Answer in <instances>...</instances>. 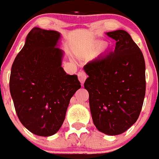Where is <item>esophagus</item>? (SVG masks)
Here are the masks:
<instances>
[{
	"instance_id": "1",
	"label": "esophagus",
	"mask_w": 159,
	"mask_h": 159,
	"mask_svg": "<svg viewBox=\"0 0 159 159\" xmlns=\"http://www.w3.org/2000/svg\"><path fill=\"white\" fill-rule=\"evenodd\" d=\"M77 76H78V80H79L80 82L82 84H83L84 82H85L86 77H87L86 73H84V72H80V73L77 74Z\"/></svg>"
}]
</instances>
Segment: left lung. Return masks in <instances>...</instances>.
<instances>
[{
    "label": "left lung",
    "instance_id": "1",
    "mask_svg": "<svg viewBox=\"0 0 159 159\" xmlns=\"http://www.w3.org/2000/svg\"><path fill=\"white\" fill-rule=\"evenodd\" d=\"M106 34L116 41L114 51L89 61L84 87L89 92L92 120L98 131L115 136L137 121L145 94V65L142 52L127 31Z\"/></svg>",
    "mask_w": 159,
    "mask_h": 159
}]
</instances>
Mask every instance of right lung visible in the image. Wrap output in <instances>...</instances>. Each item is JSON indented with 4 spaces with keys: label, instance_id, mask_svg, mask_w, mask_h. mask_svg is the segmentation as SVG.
I'll use <instances>...</instances> for the list:
<instances>
[{
    "label": "right lung",
    "instance_id": "1",
    "mask_svg": "<svg viewBox=\"0 0 159 159\" xmlns=\"http://www.w3.org/2000/svg\"><path fill=\"white\" fill-rule=\"evenodd\" d=\"M61 34L33 28L11 68L9 90L23 126L37 136L57 133L65 120L70 98L81 88L77 75L62 67Z\"/></svg>",
    "mask_w": 159,
    "mask_h": 159
}]
</instances>
